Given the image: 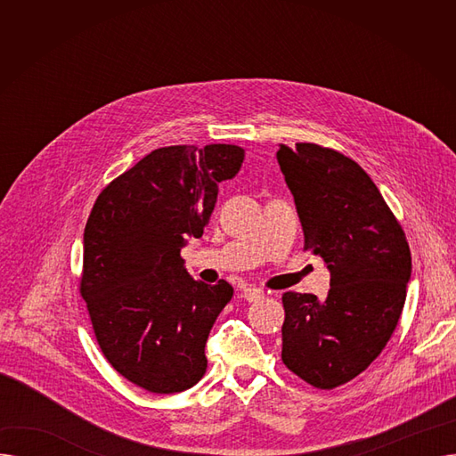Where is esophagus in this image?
<instances>
[{
  "mask_svg": "<svg viewBox=\"0 0 456 456\" xmlns=\"http://www.w3.org/2000/svg\"><path fill=\"white\" fill-rule=\"evenodd\" d=\"M242 297H244L246 301H249V303L260 301L262 297H265V290L255 289V286H246V289L242 290Z\"/></svg>",
  "mask_w": 456,
  "mask_h": 456,
  "instance_id": "34e87169",
  "label": "esophagus"
}]
</instances>
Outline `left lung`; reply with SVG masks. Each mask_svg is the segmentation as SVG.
<instances>
[{
    "instance_id": "left-lung-1",
    "label": "left lung",
    "mask_w": 456,
    "mask_h": 456,
    "mask_svg": "<svg viewBox=\"0 0 456 456\" xmlns=\"http://www.w3.org/2000/svg\"><path fill=\"white\" fill-rule=\"evenodd\" d=\"M281 172L305 232V251L330 272L325 299L284 292L282 362L308 385L332 390L362 373L403 313L412 258L406 236L370 175L318 143H281Z\"/></svg>"
}]
</instances>
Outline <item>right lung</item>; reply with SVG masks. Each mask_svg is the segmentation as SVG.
<instances>
[{"label":"right lung","mask_w":456,"mask_h":456,"mask_svg":"<svg viewBox=\"0 0 456 456\" xmlns=\"http://www.w3.org/2000/svg\"><path fill=\"white\" fill-rule=\"evenodd\" d=\"M244 150L167 146L109 183L83 236L81 296L110 366L153 394L188 390L205 375L208 332L232 297L227 281H194L181 256L200 238Z\"/></svg>","instance_id":"add662e5"}]
</instances>
